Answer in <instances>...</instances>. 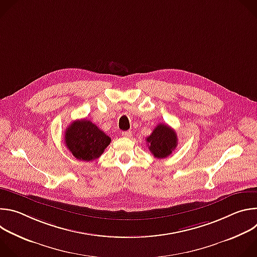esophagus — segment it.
<instances>
[{"label":"esophagus","mask_w":257,"mask_h":257,"mask_svg":"<svg viewBox=\"0 0 257 257\" xmlns=\"http://www.w3.org/2000/svg\"><path fill=\"white\" fill-rule=\"evenodd\" d=\"M122 135H123L124 137H131V136H132V133H131L130 131H123V132H122Z\"/></svg>","instance_id":"obj_1"}]
</instances>
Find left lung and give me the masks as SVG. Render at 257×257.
<instances>
[{
    "label": "left lung",
    "instance_id": "8db88e82",
    "mask_svg": "<svg viewBox=\"0 0 257 257\" xmlns=\"http://www.w3.org/2000/svg\"><path fill=\"white\" fill-rule=\"evenodd\" d=\"M146 141L149 150L157 159L168 158L178 145L175 130L166 124H159Z\"/></svg>",
    "mask_w": 257,
    "mask_h": 257
}]
</instances>
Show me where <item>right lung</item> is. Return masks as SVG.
<instances>
[{
    "label": "right lung",
    "mask_w": 257,
    "mask_h": 257,
    "mask_svg": "<svg viewBox=\"0 0 257 257\" xmlns=\"http://www.w3.org/2000/svg\"><path fill=\"white\" fill-rule=\"evenodd\" d=\"M109 143L111 138L85 119L72 122L65 132L67 149L79 161L90 162L99 158Z\"/></svg>",
    "instance_id": "1"
}]
</instances>
